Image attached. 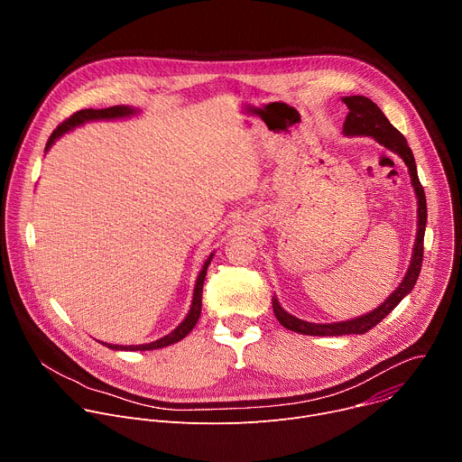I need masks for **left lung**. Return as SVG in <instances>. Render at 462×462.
Here are the masks:
<instances>
[{"label": "left lung", "instance_id": "8db88e82", "mask_svg": "<svg viewBox=\"0 0 462 462\" xmlns=\"http://www.w3.org/2000/svg\"><path fill=\"white\" fill-rule=\"evenodd\" d=\"M344 102L349 107V113L344 122L346 135L373 137L382 146H385L387 150H391L394 153H399L404 159V162L410 170V175H411L417 199H419V230H417V241H415V248H413V259H411V265H410L406 278L402 280L399 289L394 291L378 309H374L373 312H369L365 316H360V318L349 319V321H340V323H321V325L309 323V321H303V319L294 318L289 312H285L282 309V305L278 303V300L273 298V309H274V314L280 319V323L285 328H289V331H294L300 335H309V337H342V335L367 333L369 328H373L376 323H380L394 307H397L406 294L411 292V289L415 287V283L419 280L422 257H424V230H426V219H428L426 195H424V188L419 180L415 157H413L411 148L408 146L406 137L387 120V116L382 113V109L367 97H360V95L346 97Z\"/></svg>", "mask_w": 462, "mask_h": 462}]
</instances>
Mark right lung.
Segmentation results:
<instances>
[{
	"label": "right lung",
	"instance_id": "add662e5",
	"mask_svg": "<svg viewBox=\"0 0 462 462\" xmlns=\"http://www.w3.org/2000/svg\"><path fill=\"white\" fill-rule=\"evenodd\" d=\"M135 109H131L127 106H113V107H106V109H82V111H77L75 115H71L69 118H65L54 131L51 134L47 144H45V152L51 148V144L61 137L65 131L73 129L75 125H80L82 122H88V120H98V118H118V116H129L134 115ZM212 261V255L207 259L205 267L199 274V278H197V283H195V291H193V300H191V307H189V312L188 316L184 318V321L175 328V331H171L170 335H166L164 338L157 340V342H152V344H146V346H111V344H104L107 346L109 349H122V351H152V349H161V347H166V346H171L179 340H182L191 328L195 327L197 319H199L201 316V303H203V283H205V278H207V269L210 265Z\"/></svg>",
	"mask_w": 462,
	"mask_h": 462
}]
</instances>
